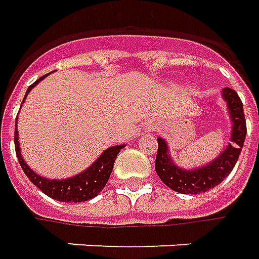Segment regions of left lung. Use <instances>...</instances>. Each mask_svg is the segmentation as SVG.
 <instances>
[{
    "instance_id": "1",
    "label": "left lung",
    "mask_w": 259,
    "mask_h": 259,
    "mask_svg": "<svg viewBox=\"0 0 259 259\" xmlns=\"http://www.w3.org/2000/svg\"><path fill=\"white\" fill-rule=\"evenodd\" d=\"M223 98L228 105L231 121H232L231 142L209 164L194 169L180 168L178 165H175L174 161L169 157L165 140L157 138L158 151L155 158V171L161 178V181L171 190L180 194L206 192L208 190L217 187L218 184H221L224 178L230 175L232 168L237 164L247 135L244 107L238 94L231 88H224Z\"/></svg>"
}]
</instances>
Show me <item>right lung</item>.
Instances as JSON below:
<instances>
[{"label": "right lung", "mask_w": 259, "mask_h": 259, "mask_svg": "<svg viewBox=\"0 0 259 259\" xmlns=\"http://www.w3.org/2000/svg\"><path fill=\"white\" fill-rule=\"evenodd\" d=\"M48 74L38 78L34 84L29 85L25 97ZM25 97H24V100H25ZM14 142H15V152H17V158L20 161L21 168L29 178V181L32 182L35 187H38L50 198L62 201V202H82V201H88V199L97 197L102 191V188L105 187V184L108 182V178L111 172H112L114 162H115L118 152L125 147V145H115V147H111L108 150H105L93 165L88 166L85 171L74 175L71 178H67V180H48V178H44V177L34 172L28 166V164H25L24 158L21 155L18 131L17 130H15V134H14Z\"/></svg>", "instance_id": "add662e5"}]
</instances>
